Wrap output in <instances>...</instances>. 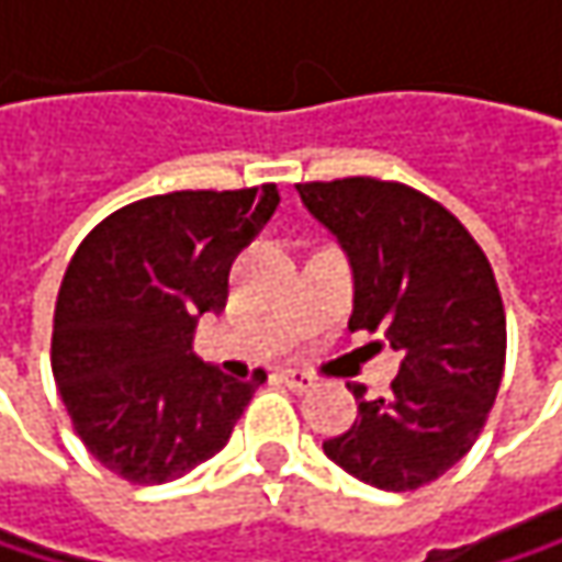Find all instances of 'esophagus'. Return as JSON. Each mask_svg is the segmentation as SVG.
Returning <instances> with one entry per match:
<instances>
[{
  "label": "esophagus",
  "instance_id": "esophagus-1",
  "mask_svg": "<svg viewBox=\"0 0 562 562\" xmlns=\"http://www.w3.org/2000/svg\"><path fill=\"white\" fill-rule=\"evenodd\" d=\"M280 381L292 393H308L312 387H315V378H312V374H305V371H295V368H285V371H280Z\"/></svg>",
  "mask_w": 562,
  "mask_h": 562
}]
</instances>
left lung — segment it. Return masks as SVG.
Wrapping results in <instances>:
<instances>
[{"label": "left lung", "mask_w": 562, "mask_h": 562, "mask_svg": "<svg viewBox=\"0 0 562 562\" xmlns=\"http://www.w3.org/2000/svg\"><path fill=\"white\" fill-rule=\"evenodd\" d=\"M355 270L348 328L384 331L403 355L391 396L348 384L358 419L325 456L364 485L413 492L479 439L505 374V305L488 257L429 194L381 178L295 184Z\"/></svg>", "instance_id": "left-lung-1"}]
</instances>
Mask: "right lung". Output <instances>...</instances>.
<instances>
[{
	"label": "right lung",
	"instance_id": "add662e5",
	"mask_svg": "<svg viewBox=\"0 0 562 562\" xmlns=\"http://www.w3.org/2000/svg\"><path fill=\"white\" fill-rule=\"evenodd\" d=\"M280 204L277 184L171 191L100 221L67 263L52 371L87 452L133 485H162L217 456L254 391L191 351L227 305L234 257Z\"/></svg>",
	"mask_w": 562,
	"mask_h": 562
}]
</instances>
